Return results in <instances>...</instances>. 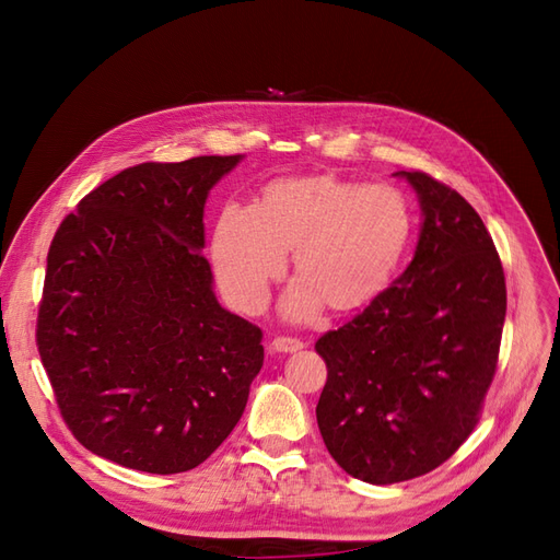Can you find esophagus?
<instances>
[{"label": "esophagus", "instance_id": "1", "mask_svg": "<svg viewBox=\"0 0 560 560\" xmlns=\"http://www.w3.org/2000/svg\"><path fill=\"white\" fill-rule=\"evenodd\" d=\"M303 348H306V343H303L301 338H292V336L273 338V350H278V352H299Z\"/></svg>", "mask_w": 560, "mask_h": 560}]
</instances>
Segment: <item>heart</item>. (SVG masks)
<instances>
[{"mask_svg":"<svg viewBox=\"0 0 560 560\" xmlns=\"http://www.w3.org/2000/svg\"><path fill=\"white\" fill-rule=\"evenodd\" d=\"M413 235L411 202L393 184H362L331 173L266 184L254 208H226L212 235V266L224 294L257 313L292 249L299 276L287 315L313 317L371 306L406 257Z\"/></svg>","mask_w":560,"mask_h":560,"instance_id":"b5f03b06","label":"heart"}]
</instances>
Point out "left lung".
Returning <instances> with one entry per match:
<instances>
[{"mask_svg": "<svg viewBox=\"0 0 560 560\" xmlns=\"http://www.w3.org/2000/svg\"><path fill=\"white\" fill-rule=\"evenodd\" d=\"M416 257L401 278L317 338L327 383L317 425L334 460L366 483L422 477L477 428L498 369L506 284L493 238L469 202L428 173Z\"/></svg>", "mask_w": 560, "mask_h": 560, "instance_id": "8db88e82", "label": "left lung"}]
</instances>
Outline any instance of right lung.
<instances>
[{
    "label": "right lung",
    "mask_w": 560,
    "mask_h": 560,
    "mask_svg": "<svg viewBox=\"0 0 560 560\" xmlns=\"http://www.w3.org/2000/svg\"><path fill=\"white\" fill-rule=\"evenodd\" d=\"M241 156L126 167L48 247L37 348L77 442L149 474L198 467L241 420L261 329L219 306L202 208Z\"/></svg>",
    "instance_id": "add662e5"
}]
</instances>
